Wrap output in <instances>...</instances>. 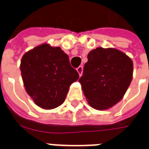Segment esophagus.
<instances>
[{
    "label": "esophagus",
    "instance_id": "esophagus-1",
    "mask_svg": "<svg viewBox=\"0 0 149 149\" xmlns=\"http://www.w3.org/2000/svg\"><path fill=\"white\" fill-rule=\"evenodd\" d=\"M77 71L79 76H81V74H82V72H83V67H82V66H79V67L77 68Z\"/></svg>",
    "mask_w": 149,
    "mask_h": 149
}]
</instances>
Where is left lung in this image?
Returning a JSON list of instances; mask_svg holds the SVG:
<instances>
[{
  "label": "left lung",
  "mask_w": 149,
  "mask_h": 149,
  "mask_svg": "<svg viewBox=\"0 0 149 149\" xmlns=\"http://www.w3.org/2000/svg\"><path fill=\"white\" fill-rule=\"evenodd\" d=\"M132 73L133 63L125 53L98 47L88 52L79 82L88 104L95 109L106 110L125 96Z\"/></svg>",
  "instance_id": "8db88e82"
}]
</instances>
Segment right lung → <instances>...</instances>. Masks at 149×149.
Returning <instances> with one entry per match:
<instances>
[{"mask_svg": "<svg viewBox=\"0 0 149 149\" xmlns=\"http://www.w3.org/2000/svg\"><path fill=\"white\" fill-rule=\"evenodd\" d=\"M20 68L26 93L44 109H52L63 104L70 85L79 78L68 56L60 47L47 43L25 52Z\"/></svg>", "mask_w": 149, "mask_h": 149, "instance_id": "obj_1", "label": "right lung"}]
</instances>
